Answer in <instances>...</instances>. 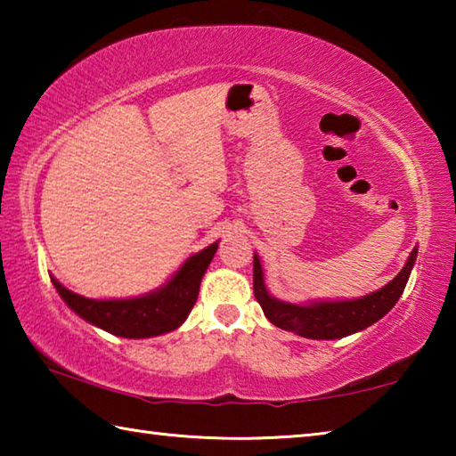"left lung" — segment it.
<instances>
[{
  "instance_id": "8db88e82",
  "label": "left lung",
  "mask_w": 456,
  "mask_h": 456,
  "mask_svg": "<svg viewBox=\"0 0 456 456\" xmlns=\"http://www.w3.org/2000/svg\"><path fill=\"white\" fill-rule=\"evenodd\" d=\"M416 256H419V247L411 251L395 280L362 297L314 299L305 304H291L269 293L259 256L253 253V293L265 318L273 326L310 339H339L372 326L396 305L411 277Z\"/></svg>"
}]
</instances>
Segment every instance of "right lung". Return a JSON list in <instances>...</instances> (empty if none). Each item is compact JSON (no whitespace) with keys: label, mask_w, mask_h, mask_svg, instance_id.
<instances>
[{"label":"right lung","mask_w":456,"mask_h":456,"mask_svg":"<svg viewBox=\"0 0 456 456\" xmlns=\"http://www.w3.org/2000/svg\"><path fill=\"white\" fill-rule=\"evenodd\" d=\"M219 239L191 256L160 288L136 297L92 299L74 293L56 277L52 283L72 312L108 334L130 339L163 336L183 326L197 302L200 280L217 253Z\"/></svg>","instance_id":"1"}]
</instances>
